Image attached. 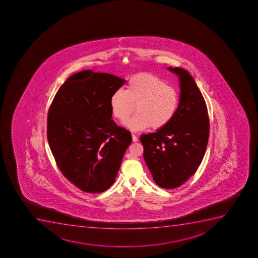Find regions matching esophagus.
Listing matches in <instances>:
<instances>
[{
    "mask_svg": "<svg viewBox=\"0 0 258 258\" xmlns=\"http://www.w3.org/2000/svg\"><path fill=\"white\" fill-rule=\"evenodd\" d=\"M132 139H133L134 142H137L138 141V137L135 134H132Z\"/></svg>",
    "mask_w": 258,
    "mask_h": 258,
    "instance_id": "obj_1",
    "label": "esophagus"
}]
</instances>
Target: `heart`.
I'll use <instances>...</instances> for the list:
<instances>
[{"label": "heart", "instance_id": "1", "mask_svg": "<svg viewBox=\"0 0 258 258\" xmlns=\"http://www.w3.org/2000/svg\"><path fill=\"white\" fill-rule=\"evenodd\" d=\"M178 93L171 86L154 75L140 74L127 82L126 91L119 88L112 93L110 105L112 113L124 122L135 107L137 112L125 122L135 131H143L150 126L154 128L166 126L176 113Z\"/></svg>", "mask_w": 258, "mask_h": 258}]
</instances>
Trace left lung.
Here are the masks:
<instances>
[{
  "label": "left lung",
  "mask_w": 258,
  "mask_h": 258,
  "mask_svg": "<svg viewBox=\"0 0 258 258\" xmlns=\"http://www.w3.org/2000/svg\"><path fill=\"white\" fill-rule=\"evenodd\" d=\"M178 77L180 99L169 123L142 135L144 159L153 180L163 188H176L196 172L206 151L209 120L206 103L194 78L182 68H167Z\"/></svg>",
  "instance_id": "left-lung-1"
}]
</instances>
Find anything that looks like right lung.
<instances>
[{"instance_id": "add662e5", "label": "right lung", "mask_w": 258, "mask_h": 258, "mask_svg": "<svg viewBox=\"0 0 258 258\" xmlns=\"http://www.w3.org/2000/svg\"><path fill=\"white\" fill-rule=\"evenodd\" d=\"M124 82L108 73L78 72L62 85L49 107L52 154L62 174L86 192L112 186L132 142L131 132L111 119L110 99Z\"/></svg>"}]
</instances>
